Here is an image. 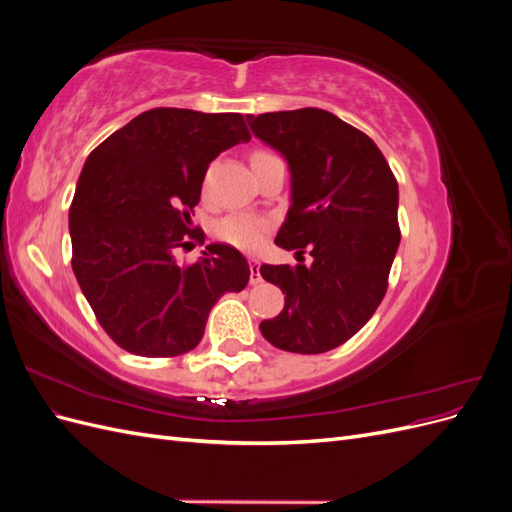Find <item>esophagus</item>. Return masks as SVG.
<instances>
[{
	"label": "esophagus",
	"instance_id": "obj_1",
	"mask_svg": "<svg viewBox=\"0 0 512 512\" xmlns=\"http://www.w3.org/2000/svg\"><path fill=\"white\" fill-rule=\"evenodd\" d=\"M260 265H258V260H250V284H260Z\"/></svg>",
	"mask_w": 512,
	"mask_h": 512
}]
</instances>
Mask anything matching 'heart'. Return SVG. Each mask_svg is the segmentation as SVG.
Instances as JSON below:
<instances>
[{"instance_id":"heart-1","label":"heart","mask_w":512,"mask_h":512,"mask_svg":"<svg viewBox=\"0 0 512 512\" xmlns=\"http://www.w3.org/2000/svg\"><path fill=\"white\" fill-rule=\"evenodd\" d=\"M273 153L256 149L252 151L250 162L256 164L265 158H271ZM269 230V222L265 218H258V215H228L222 222L215 224V237L220 241L237 247V250L252 252L260 243L265 241V235Z\"/></svg>"}]
</instances>
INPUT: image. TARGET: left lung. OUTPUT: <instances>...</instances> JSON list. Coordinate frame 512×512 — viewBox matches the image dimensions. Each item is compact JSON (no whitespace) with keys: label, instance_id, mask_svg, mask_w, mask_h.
Listing matches in <instances>:
<instances>
[{"label":"left lung","instance_id":"8db88e82","mask_svg":"<svg viewBox=\"0 0 512 512\" xmlns=\"http://www.w3.org/2000/svg\"><path fill=\"white\" fill-rule=\"evenodd\" d=\"M247 121L290 166L292 205L275 243L314 258L309 267H260L286 292L280 316L260 331L286 352H329L361 331L389 288L401 239L397 179L365 132L322 108Z\"/></svg>","mask_w":512,"mask_h":512}]
</instances>
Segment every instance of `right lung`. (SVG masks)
I'll return each instance as SVG.
<instances>
[{
    "label": "right lung",
    "instance_id": "right-lung-1",
    "mask_svg": "<svg viewBox=\"0 0 512 512\" xmlns=\"http://www.w3.org/2000/svg\"><path fill=\"white\" fill-rule=\"evenodd\" d=\"M250 138L239 113L164 106L89 153L70 207L72 271L119 348L151 359L190 352L215 301L247 286L250 267L235 247L207 245L192 265L175 252L205 243L192 215L207 168Z\"/></svg>",
    "mask_w": 512,
    "mask_h": 512
}]
</instances>
